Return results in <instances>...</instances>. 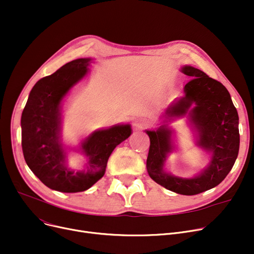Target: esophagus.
<instances>
[{
  "label": "esophagus",
  "instance_id": "34e87169",
  "mask_svg": "<svg viewBox=\"0 0 254 254\" xmlns=\"http://www.w3.org/2000/svg\"><path fill=\"white\" fill-rule=\"evenodd\" d=\"M144 126H145L144 123H138V124H136V127H144Z\"/></svg>",
  "mask_w": 254,
  "mask_h": 254
}]
</instances>
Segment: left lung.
Segmentation results:
<instances>
[{
    "instance_id": "left-lung-1",
    "label": "left lung",
    "mask_w": 254,
    "mask_h": 254,
    "mask_svg": "<svg viewBox=\"0 0 254 254\" xmlns=\"http://www.w3.org/2000/svg\"><path fill=\"white\" fill-rule=\"evenodd\" d=\"M180 71L190 78L184 96L175 100L161 116L154 129H145L150 147L146 168L150 178L179 194L193 195L217 186L232 170L240 146L239 116L230 92L219 81L191 65ZM188 116L196 144L209 155L208 166L193 178L174 177L164 169L167 156L177 149L167 123Z\"/></svg>"
}]
</instances>
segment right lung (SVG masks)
Returning a JSON list of instances; mask_svg holds the SVG:
<instances>
[{
  "label": "right lung",
  "instance_id": "add662e5",
  "mask_svg": "<svg viewBox=\"0 0 254 254\" xmlns=\"http://www.w3.org/2000/svg\"><path fill=\"white\" fill-rule=\"evenodd\" d=\"M91 59L64 64L34 85L21 114V146L26 165L47 188L61 192L84 191L105 174L107 162L118 144L131 134L130 125L92 131L77 147L62 141V105L69 91L88 74ZM66 150L87 157L85 169L66 164Z\"/></svg>",
  "mask_w": 254,
  "mask_h": 254
}]
</instances>
